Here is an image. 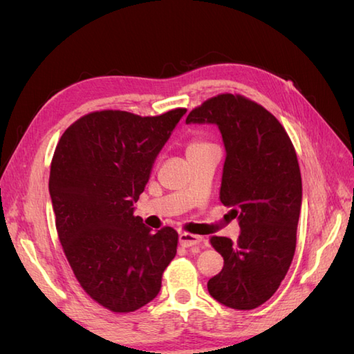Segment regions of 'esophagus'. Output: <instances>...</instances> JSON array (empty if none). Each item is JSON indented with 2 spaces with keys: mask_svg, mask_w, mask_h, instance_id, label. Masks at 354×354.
Here are the masks:
<instances>
[{
  "mask_svg": "<svg viewBox=\"0 0 354 354\" xmlns=\"http://www.w3.org/2000/svg\"><path fill=\"white\" fill-rule=\"evenodd\" d=\"M204 242V239L201 236H194L189 234V232H181L179 234V243H181L184 248H190V246H199Z\"/></svg>",
  "mask_w": 354,
  "mask_h": 354,
  "instance_id": "esophagus-1",
  "label": "esophagus"
}]
</instances>
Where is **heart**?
<instances>
[{
    "mask_svg": "<svg viewBox=\"0 0 354 354\" xmlns=\"http://www.w3.org/2000/svg\"><path fill=\"white\" fill-rule=\"evenodd\" d=\"M209 145H207V142H202V141H193L190 142L189 149H187V152H192V150H198V149H202V147H207Z\"/></svg>",
    "mask_w": 354,
    "mask_h": 354,
    "instance_id": "heart-1",
    "label": "heart"
}]
</instances>
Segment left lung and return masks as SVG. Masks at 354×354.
I'll list each match as a JSON object with an SVG mask.
<instances>
[{"instance_id":"1","label":"left lung","mask_w":354,"mask_h":354,"mask_svg":"<svg viewBox=\"0 0 354 354\" xmlns=\"http://www.w3.org/2000/svg\"><path fill=\"white\" fill-rule=\"evenodd\" d=\"M187 124H216L225 146L219 199L234 207L237 242L212 236L223 268L208 280L216 301L237 310L266 303L295 254L303 185L295 149L280 122L242 95L221 94L193 109Z\"/></svg>"}]
</instances>
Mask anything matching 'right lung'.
<instances>
[{"label": "right lung", "instance_id": "add662e5", "mask_svg": "<svg viewBox=\"0 0 354 354\" xmlns=\"http://www.w3.org/2000/svg\"><path fill=\"white\" fill-rule=\"evenodd\" d=\"M185 112H91L64 132L53 155L48 190L59 240L82 288L112 312L152 301L176 255L178 232L147 228L133 204Z\"/></svg>", "mask_w": 354, "mask_h": 354}]
</instances>
